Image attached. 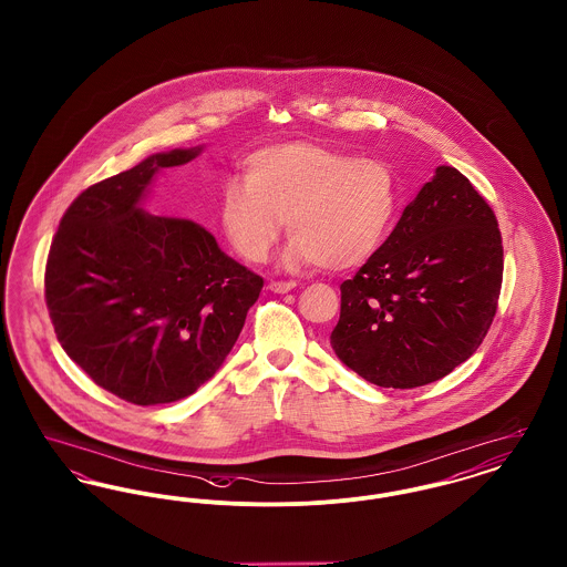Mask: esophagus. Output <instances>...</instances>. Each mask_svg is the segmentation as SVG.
Instances as JSON below:
<instances>
[{"label":"esophagus","mask_w":567,"mask_h":567,"mask_svg":"<svg viewBox=\"0 0 567 567\" xmlns=\"http://www.w3.org/2000/svg\"><path fill=\"white\" fill-rule=\"evenodd\" d=\"M297 285L293 280H287V282H282V280H271L270 285H268V289L274 291V293H289V291H293Z\"/></svg>","instance_id":"esophagus-1"}]
</instances>
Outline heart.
Listing matches in <instances>:
<instances>
[{"instance_id": "heart-1", "label": "heart", "mask_w": 567, "mask_h": 567, "mask_svg": "<svg viewBox=\"0 0 567 567\" xmlns=\"http://www.w3.org/2000/svg\"><path fill=\"white\" fill-rule=\"evenodd\" d=\"M395 210L398 178L389 163L308 140L252 153L244 181L227 183L218 202L227 240L252 264L270 255L287 218L291 243L282 264L293 270L365 264L386 238Z\"/></svg>"}]
</instances>
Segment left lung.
<instances>
[{
    "label": "left lung",
    "instance_id": "left-lung-1",
    "mask_svg": "<svg viewBox=\"0 0 567 567\" xmlns=\"http://www.w3.org/2000/svg\"><path fill=\"white\" fill-rule=\"evenodd\" d=\"M502 271V234L491 206L458 169L440 165L391 236L340 285L331 349L378 386L440 380L483 344Z\"/></svg>",
    "mask_w": 567,
    "mask_h": 567
}]
</instances>
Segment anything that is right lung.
Segmentation results:
<instances>
[{
  "mask_svg": "<svg viewBox=\"0 0 567 567\" xmlns=\"http://www.w3.org/2000/svg\"><path fill=\"white\" fill-rule=\"evenodd\" d=\"M202 148L155 153L82 190L51 244L44 297L56 340L135 405L178 402L215 377L264 289L202 225L140 206L159 169Z\"/></svg>",
  "mask_w": 567,
  "mask_h": 567,
  "instance_id": "add662e5",
  "label": "right lung"
}]
</instances>
